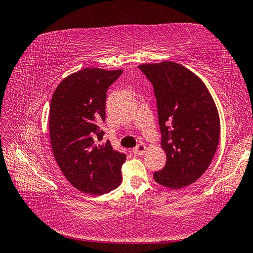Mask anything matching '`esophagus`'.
<instances>
[{
	"label": "esophagus",
	"mask_w": 253,
	"mask_h": 253,
	"mask_svg": "<svg viewBox=\"0 0 253 253\" xmlns=\"http://www.w3.org/2000/svg\"><path fill=\"white\" fill-rule=\"evenodd\" d=\"M147 150V147L145 144H139L137 145L134 149H132V153H134L135 155H144L146 153Z\"/></svg>",
	"instance_id": "34e87169"
}]
</instances>
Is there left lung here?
I'll list each match as a JSON object with an SVG mask.
<instances>
[{
    "label": "left lung",
    "mask_w": 253,
    "mask_h": 253,
    "mask_svg": "<svg viewBox=\"0 0 253 253\" xmlns=\"http://www.w3.org/2000/svg\"><path fill=\"white\" fill-rule=\"evenodd\" d=\"M154 86L162 148L167 156L155 181L170 189L191 185L208 169L217 150L220 119L205 83L170 61L138 66Z\"/></svg>",
    "instance_id": "8db88e82"
}]
</instances>
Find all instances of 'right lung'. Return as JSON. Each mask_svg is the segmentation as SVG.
I'll return each instance as SVG.
<instances>
[{"label":"right lung","instance_id":"1","mask_svg":"<svg viewBox=\"0 0 253 253\" xmlns=\"http://www.w3.org/2000/svg\"><path fill=\"white\" fill-rule=\"evenodd\" d=\"M123 70L84 68L65 77L55 89L49 107V138L55 160L76 189L103 195L122 182L126 155L111 142L99 144L104 131L106 91Z\"/></svg>","mask_w":253,"mask_h":253}]
</instances>
